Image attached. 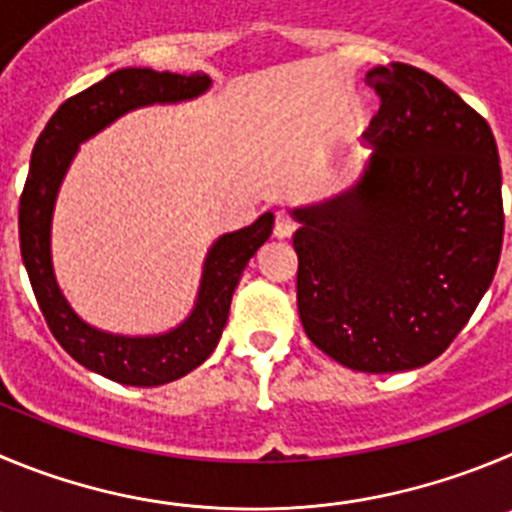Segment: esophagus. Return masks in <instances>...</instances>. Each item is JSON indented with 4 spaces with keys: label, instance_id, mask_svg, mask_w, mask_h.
Returning a JSON list of instances; mask_svg holds the SVG:
<instances>
[{
    "label": "esophagus",
    "instance_id": "obj_1",
    "mask_svg": "<svg viewBox=\"0 0 512 512\" xmlns=\"http://www.w3.org/2000/svg\"><path fill=\"white\" fill-rule=\"evenodd\" d=\"M295 229V222L293 217H290L288 212H275V227H272V232H275V237H280V240H285V237H290Z\"/></svg>",
    "mask_w": 512,
    "mask_h": 512
}]
</instances>
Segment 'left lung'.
Masks as SVG:
<instances>
[{"label":"left lung","instance_id":"obj_1","mask_svg":"<svg viewBox=\"0 0 512 512\" xmlns=\"http://www.w3.org/2000/svg\"><path fill=\"white\" fill-rule=\"evenodd\" d=\"M381 108L364 174L293 209L298 313L323 353L366 374L429 364L455 341L503 250L495 136L442 80L391 62L366 73Z\"/></svg>","mask_w":512,"mask_h":512}]
</instances>
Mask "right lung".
<instances>
[{
	"label": "right lung",
	"mask_w": 512,
	"mask_h": 512,
	"mask_svg": "<svg viewBox=\"0 0 512 512\" xmlns=\"http://www.w3.org/2000/svg\"><path fill=\"white\" fill-rule=\"evenodd\" d=\"M209 75L159 73L151 68H123L73 95L47 121L32 148L30 174L19 197V250L30 275L37 305L52 336L85 369L126 386H161L197 369L217 348L227 326L232 293L250 257L272 234L270 212L250 227L222 234L207 252L197 303L186 321L159 336L105 333L70 308L52 270L50 232L55 199L80 143L88 141L123 113L143 105L179 103L207 93Z\"/></svg>",
	"instance_id": "right-lung-1"
}]
</instances>
